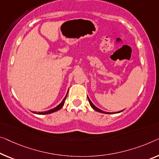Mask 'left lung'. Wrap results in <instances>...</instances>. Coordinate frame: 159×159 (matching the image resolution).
Segmentation results:
<instances>
[{
    "label": "left lung",
    "mask_w": 159,
    "mask_h": 159,
    "mask_svg": "<svg viewBox=\"0 0 159 159\" xmlns=\"http://www.w3.org/2000/svg\"><path fill=\"white\" fill-rule=\"evenodd\" d=\"M88 99H89V103H90V105H91V106L92 108H93V109L95 110V111H98V112H100V113H106V112H104V111H103L102 110H101V109H99V108H98L96 107V106H94V104L91 102V100H90L89 99V97H88ZM121 111H120V112H121Z\"/></svg>",
    "instance_id": "left-lung-1"
}]
</instances>
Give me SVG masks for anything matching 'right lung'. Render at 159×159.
I'll return each mask as SVG.
<instances>
[{
  "mask_svg": "<svg viewBox=\"0 0 159 159\" xmlns=\"http://www.w3.org/2000/svg\"><path fill=\"white\" fill-rule=\"evenodd\" d=\"M68 94V93H67ZM67 94H66V96H65V98H63V100L62 101V102H61L60 104H59L58 106H57L56 108H53V109H51L48 111H44V112H34L35 113H36V114H40V115H43V114H48V113H53V112H56V111L60 110L61 108L63 107V106L64 105V103H65V101H66V96H67Z\"/></svg>",
  "mask_w": 159,
  "mask_h": 159,
  "instance_id": "right-lung-1",
  "label": "right lung"
}]
</instances>
